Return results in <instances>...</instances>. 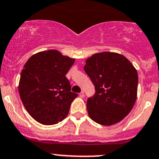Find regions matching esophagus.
Listing matches in <instances>:
<instances>
[{"label":"esophagus","instance_id":"esophagus-1","mask_svg":"<svg viewBox=\"0 0 159 159\" xmlns=\"http://www.w3.org/2000/svg\"><path fill=\"white\" fill-rule=\"evenodd\" d=\"M79 97H81V98H83V97H84V92H81V93H79Z\"/></svg>","mask_w":159,"mask_h":159}]
</instances>
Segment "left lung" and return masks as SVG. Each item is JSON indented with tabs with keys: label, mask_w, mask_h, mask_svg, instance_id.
<instances>
[{
	"label": "left lung",
	"mask_w": 159,
	"mask_h": 159,
	"mask_svg": "<svg viewBox=\"0 0 159 159\" xmlns=\"http://www.w3.org/2000/svg\"><path fill=\"white\" fill-rule=\"evenodd\" d=\"M84 69L96 90L87 102L89 117L106 126L121 121L137 99L138 75L133 64L121 54L101 52L87 59Z\"/></svg>",
	"instance_id": "left-lung-1"
}]
</instances>
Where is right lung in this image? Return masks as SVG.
Instances as JSON below:
<instances>
[{
    "label": "right lung",
    "instance_id": "right-lung-1",
    "mask_svg": "<svg viewBox=\"0 0 159 159\" xmlns=\"http://www.w3.org/2000/svg\"><path fill=\"white\" fill-rule=\"evenodd\" d=\"M75 61L58 50H50L34 54L25 62L19 93L29 114L40 124L56 125L69 114L78 94L71 92L66 75Z\"/></svg>",
    "mask_w": 159,
    "mask_h": 159
}]
</instances>
